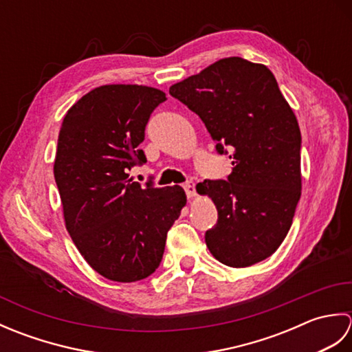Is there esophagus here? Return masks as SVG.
I'll return each instance as SVG.
<instances>
[{
  "label": "esophagus",
  "instance_id": "obj_1",
  "mask_svg": "<svg viewBox=\"0 0 352 352\" xmlns=\"http://www.w3.org/2000/svg\"><path fill=\"white\" fill-rule=\"evenodd\" d=\"M184 190H186V195H188V198L190 199V198H193V197H197V190H195V184H193V182H188L186 183L184 186Z\"/></svg>",
  "mask_w": 352,
  "mask_h": 352
}]
</instances>
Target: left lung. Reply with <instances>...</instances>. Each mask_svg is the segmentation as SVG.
Masks as SVG:
<instances>
[{
  "mask_svg": "<svg viewBox=\"0 0 352 352\" xmlns=\"http://www.w3.org/2000/svg\"><path fill=\"white\" fill-rule=\"evenodd\" d=\"M201 118L219 154L230 148L228 180H204L218 223L207 248L231 267L267 258L287 236L301 198V131L267 66L227 57L169 87Z\"/></svg>",
  "mask_w": 352,
  "mask_h": 352,
  "instance_id": "1",
  "label": "left lung"
}]
</instances>
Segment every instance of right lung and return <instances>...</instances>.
Here are the masks:
<instances>
[{"label": "right lung", "instance_id": "add662e5", "mask_svg": "<svg viewBox=\"0 0 352 352\" xmlns=\"http://www.w3.org/2000/svg\"><path fill=\"white\" fill-rule=\"evenodd\" d=\"M166 94L139 85H106L66 111L54 178L72 242L111 281L144 280L159 267L166 234L186 206L180 186L145 188L129 177L146 162L139 145Z\"/></svg>", "mask_w": 352, "mask_h": 352}]
</instances>
